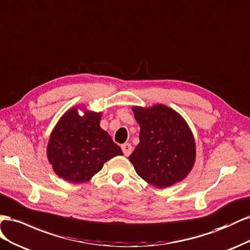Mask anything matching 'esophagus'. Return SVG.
Masks as SVG:
<instances>
[{"mask_svg": "<svg viewBox=\"0 0 250 250\" xmlns=\"http://www.w3.org/2000/svg\"><path fill=\"white\" fill-rule=\"evenodd\" d=\"M121 148H123V152L125 154V156H130V154L132 153L133 151V147L130 144H124L123 146H121Z\"/></svg>", "mask_w": 250, "mask_h": 250, "instance_id": "obj_1", "label": "esophagus"}]
</instances>
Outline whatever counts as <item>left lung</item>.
Listing matches in <instances>:
<instances>
[{"mask_svg": "<svg viewBox=\"0 0 250 250\" xmlns=\"http://www.w3.org/2000/svg\"><path fill=\"white\" fill-rule=\"evenodd\" d=\"M132 110L140 141L129 160L138 176L159 188L185 179L196 161L195 137L185 119L161 104Z\"/></svg>", "mask_w": 250, "mask_h": 250, "instance_id": "8db88e82", "label": "left lung"}]
</instances>
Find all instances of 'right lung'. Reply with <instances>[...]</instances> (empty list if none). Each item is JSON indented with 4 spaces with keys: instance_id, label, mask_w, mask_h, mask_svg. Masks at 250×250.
<instances>
[{
    "instance_id": "obj_1",
    "label": "right lung",
    "mask_w": 250,
    "mask_h": 250,
    "mask_svg": "<svg viewBox=\"0 0 250 250\" xmlns=\"http://www.w3.org/2000/svg\"><path fill=\"white\" fill-rule=\"evenodd\" d=\"M102 116L103 112L75 105L59 119L50 134L47 158L60 178L71 183L87 182L106 161L123 155L120 146L101 127Z\"/></svg>"
}]
</instances>
